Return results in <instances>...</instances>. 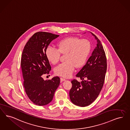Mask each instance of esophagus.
<instances>
[{"instance_id":"esophagus-1","label":"esophagus","mask_w":130,"mask_h":130,"mask_svg":"<svg viewBox=\"0 0 130 130\" xmlns=\"http://www.w3.org/2000/svg\"><path fill=\"white\" fill-rule=\"evenodd\" d=\"M65 80H66V79L65 78H62V77L60 78V81H65Z\"/></svg>"}]
</instances>
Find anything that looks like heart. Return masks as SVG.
<instances>
[{
    "label": "heart",
    "instance_id": "b5f03b06",
    "mask_svg": "<svg viewBox=\"0 0 130 130\" xmlns=\"http://www.w3.org/2000/svg\"><path fill=\"white\" fill-rule=\"evenodd\" d=\"M57 48L48 47L45 55L48 60L53 64L59 60L60 54L65 55V62L58 65L54 69L56 75L69 77L72 74L75 67H81L86 62L91 49V43L88 40L77 37H68L57 43Z\"/></svg>",
    "mask_w": 130,
    "mask_h": 130
}]
</instances>
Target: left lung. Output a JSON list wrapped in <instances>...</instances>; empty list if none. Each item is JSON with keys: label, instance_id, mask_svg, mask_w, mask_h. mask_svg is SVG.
Returning <instances> with one entry per match:
<instances>
[{"label": "left lung", "instance_id": "obj_1", "mask_svg": "<svg viewBox=\"0 0 130 130\" xmlns=\"http://www.w3.org/2000/svg\"><path fill=\"white\" fill-rule=\"evenodd\" d=\"M97 46L83 67L76 75L82 80L72 81V88L69 95L73 104L81 107L88 106L98 97L104 85L107 62L104 48L98 38Z\"/></svg>", "mask_w": 130, "mask_h": 130}]
</instances>
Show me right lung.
<instances>
[{
	"instance_id": "obj_1",
	"label": "right lung",
	"mask_w": 130,
	"mask_h": 130,
	"mask_svg": "<svg viewBox=\"0 0 130 130\" xmlns=\"http://www.w3.org/2000/svg\"><path fill=\"white\" fill-rule=\"evenodd\" d=\"M59 35L46 32L35 33L27 42L22 52L21 66L23 85L32 102L45 105L53 100L60 84V78L54 77L44 80L42 75L49 74L51 67L45 55L47 48Z\"/></svg>"
}]
</instances>
